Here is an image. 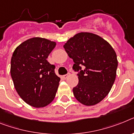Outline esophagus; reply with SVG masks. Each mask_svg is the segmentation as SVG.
<instances>
[{
	"instance_id": "obj_1",
	"label": "esophagus",
	"mask_w": 134,
	"mask_h": 134,
	"mask_svg": "<svg viewBox=\"0 0 134 134\" xmlns=\"http://www.w3.org/2000/svg\"><path fill=\"white\" fill-rule=\"evenodd\" d=\"M69 75H70V74H66V75H64V76H63V77L64 79H66V78H67V77H69Z\"/></svg>"
}]
</instances>
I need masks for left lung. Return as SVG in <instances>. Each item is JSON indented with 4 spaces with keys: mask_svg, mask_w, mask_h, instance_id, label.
Here are the masks:
<instances>
[{
    "mask_svg": "<svg viewBox=\"0 0 134 134\" xmlns=\"http://www.w3.org/2000/svg\"><path fill=\"white\" fill-rule=\"evenodd\" d=\"M78 71V84L73 88L76 99L90 106L107 96L116 76V54L105 39L91 32H79L63 46ZM83 70H81V67Z\"/></svg>",
    "mask_w": 134,
    "mask_h": 134,
    "instance_id": "1",
    "label": "left lung"
}]
</instances>
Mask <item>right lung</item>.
<instances>
[{
  "instance_id": "add662e5",
  "label": "right lung",
  "mask_w": 134,
  "mask_h": 134,
  "mask_svg": "<svg viewBox=\"0 0 134 134\" xmlns=\"http://www.w3.org/2000/svg\"><path fill=\"white\" fill-rule=\"evenodd\" d=\"M57 43L45 38L24 41L13 52L11 76L17 93L29 105L45 107L54 99L60 78L47 58Z\"/></svg>"
}]
</instances>
